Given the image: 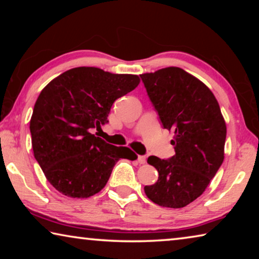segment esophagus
<instances>
[{"instance_id": "obj_1", "label": "esophagus", "mask_w": 259, "mask_h": 259, "mask_svg": "<svg viewBox=\"0 0 259 259\" xmlns=\"http://www.w3.org/2000/svg\"><path fill=\"white\" fill-rule=\"evenodd\" d=\"M137 161L139 162L140 164H144L146 162V157L144 156V155H138V159H137Z\"/></svg>"}]
</instances>
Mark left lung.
<instances>
[{
    "label": "left lung",
    "mask_w": 259,
    "mask_h": 259,
    "mask_svg": "<svg viewBox=\"0 0 259 259\" xmlns=\"http://www.w3.org/2000/svg\"><path fill=\"white\" fill-rule=\"evenodd\" d=\"M140 77L162 125L174 134L176 152L168 160L148 157L159 178L144 191L161 207L183 208L202 194L224 161L225 120L211 90L184 69L166 67Z\"/></svg>",
    "instance_id": "obj_1"
}]
</instances>
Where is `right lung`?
<instances>
[{
	"label": "right lung",
	"instance_id": "right-lung-1",
	"mask_svg": "<svg viewBox=\"0 0 259 259\" xmlns=\"http://www.w3.org/2000/svg\"><path fill=\"white\" fill-rule=\"evenodd\" d=\"M139 82L133 74L76 67L41 91L29 124L32 147L48 182L61 194L93 196L106 185L117 161L137 159L130 148L107 144L91 131L107 123L113 103Z\"/></svg>",
	"mask_w": 259,
	"mask_h": 259
}]
</instances>
